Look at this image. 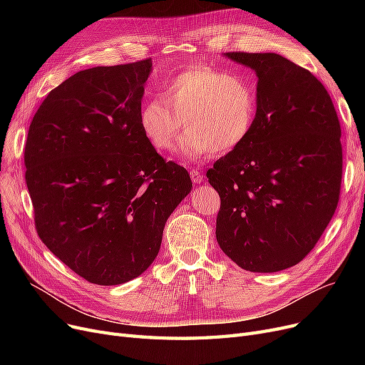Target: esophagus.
<instances>
[{"mask_svg": "<svg viewBox=\"0 0 365 365\" xmlns=\"http://www.w3.org/2000/svg\"><path fill=\"white\" fill-rule=\"evenodd\" d=\"M190 178H192V182L194 183H201L202 182V175L198 171V170H190Z\"/></svg>", "mask_w": 365, "mask_h": 365, "instance_id": "obj_1", "label": "esophagus"}]
</instances>
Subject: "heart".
I'll use <instances>...</instances> for the list:
<instances>
[{
    "instance_id": "b5f03b06",
    "label": "heart",
    "mask_w": 365,
    "mask_h": 365,
    "mask_svg": "<svg viewBox=\"0 0 365 365\" xmlns=\"http://www.w3.org/2000/svg\"><path fill=\"white\" fill-rule=\"evenodd\" d=\"M257 117V90L253 80L213 66L179 72L164 86L163 96L149 99L140 110V128L160 152L175 148L194 160L213 150L226 153L242 145Z\"/></svg>"
}]
</instances>
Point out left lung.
I'll return each instance as SVG.
<instances>
[{"mask_svg": "<svg viewBox=\"0 0 365 365\" xmlns=\"http://www.w3.org/2000/svg\"><path fill=\"white\" fill-rule=\"evenodd\" d=\"M226 56L256 72L257 117L247 140L207 171L220 197L216 238L242 269L278 272L308 256L336 212L340 123L308 69L277 53Z\"/></svg>", "mask_w": 365, "mask_h": 365, "instance_id": "8db88e82", "label": "left lung"}]
</instances>
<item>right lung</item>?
Segmentation results:
<instances>
[{"instance_id": "obj_1", "label": "right lung", "mask_w": 365, "mask_h": 365, "mask_svg": "<svg viewBox=\"0 0 365 365\" xmlns=\"http://www.w3.org/2000/svg\"><path fill=\"white\" fill-rule=\"evenodd\" d=\"M145 59L76 72L38 108L25 145L38 237L69 269L124 284L155 260L167 219L190 192L140 128Z\"/></svg>"}]
</instances>
